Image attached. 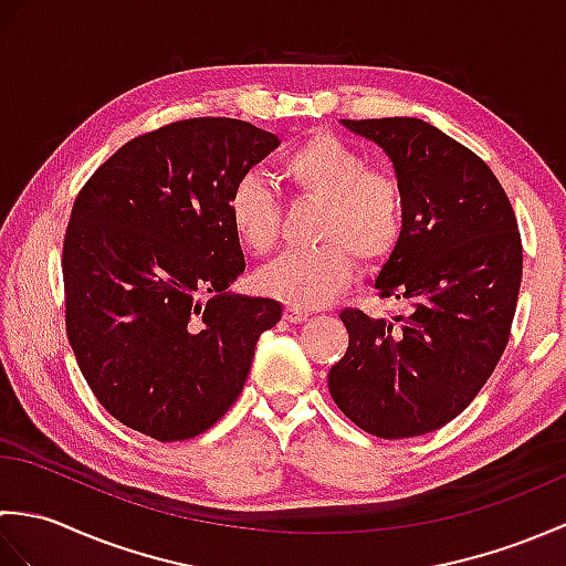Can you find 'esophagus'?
Here are the masks:
<instances>
[{"mask_svg":"<svg viewBox=\"0 0 566 566\" xmlns=\"http://www.w3.org/2000/svg\"><path fill=\"white\" fill-rule=\"evenodd\" d=\"M284 318L290 323H302L308 318V311L306 308H298V306H286L284 308Z\"/></svg>","mask_w":566,"mask_h":566,"instance_id":"obj_1","label":"esophagus"}]
</instances>
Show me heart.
Listing matches in <instances>:
<instances>
[{"instance_id":"heart-1","label":"heart","mask_w":566,"mask_h":566,"mask_svg":"<svg viewBox=\"0 0 566 566\" xmlns=\"http://www.w3.org/2000/svg\"><path fill=\"white\" fill-rule=\"evenodd\" d=\"M276 172L296 197L321 203L318 245L286 252L260 274L262 290L280 302L298 308L328 304L350 284L355 260L377 268L401 245L403 185L394 172L369 167L365 153L347 140L321 130L286 150ZM228 221L252 255H270L280 243V207L258 177L233 185Z\"/></svg>"}]
</instances>
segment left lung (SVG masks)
Returning <instances> with one entry per match:
<instances>
[{"label": "left lung", "instance_id": "8db88e82", "mask_svg": "<svg viewBox=\"0 0 566 566\" xmlns=\"http://www.w3.org/2000/svg\"><path fill=\"white\" fill-rule=\"evenodd\" d=\"M343 124L379 143L403 185L406 231L375 286L408 308L394 321L340 311L350 340L328 389L369 436H423L472 403L506 350L523 276L518 221L489 165L436 126Z\"/></svg>", "mask_w": 566, "mask_h": 566}]
</instances>
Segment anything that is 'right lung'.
<instances>
[{
	"mask_svg": "<svg viewBox=\"0 0 566 566\" xmlns=\"http://www.w3.org/2000/svg\"><path fill=\"white\" fill-rule=\"evenodd\" d=\"M276 146L238 118H185L128 140L80 189L63 240L65 328L118 423L189 440L243 391L282 306L226 292L245 270L228 195Z\"/></svg>",
	"mask_w": 566,
	"mask_h": 566,
	"instance_id": "right-lung-1",
	"label": "right lung"
}]
</instances>
